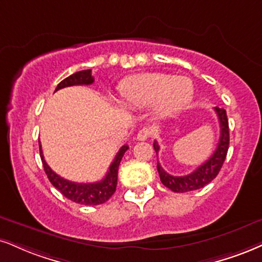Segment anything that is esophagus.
Returning a JSON list of instances; mask_svg holds the SVG:
<instances>
[{"label":"esophagus","instance_id":"1","mask_svg":"<svg viewBox=\"0 0 262 262\" xmlns=\"http://www.w3.org/2000/svg\"><path fill=\"white\" fill-rule=\"evenodd\" d=\"M150 134H151L150 128L143 127V128H142V130L138 131V134H137V140H138V141H146L147 138H149Z\"/></svg>","mask_w":262,"mask_h":262}]
</instances>
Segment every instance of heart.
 <instances>
[{
    "instance_id": "heart-1",
    "label": "heart",
    "mask_w": 262,
    "mask_h": 262,
    "mask_svg": "<svg viewBox=\"0 0 262 262\" xmlns=\"http://www.w3.org/2000/svg\"><path fill=\"white\" fill-rule=\"evenodd\" d=\"M194 89L188 77L163 73L140 74L127 77L119 85L122 102L132 106L153 104L158 115L175 114L188 104Z\"/></svg>"
}]
</instances>
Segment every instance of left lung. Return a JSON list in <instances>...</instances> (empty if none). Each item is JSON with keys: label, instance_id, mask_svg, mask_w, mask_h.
Segmentation results:
<instances>
[{"label": "left lung", "instance_id": "1", "mask_svg": "<svg viewBox=\"0 0 262 262\" xmlns=\"http://www.w3.org/2000/svg\"><path fill=\"white\" fill-rule=\"evenodd\" d=\"M215 112L217 114L219 121H220V140H219L217 147L211 157L202 164L198 169H195L192 173L185 176H172L167 173L165 170L161 167L158 161L157 169L159 172L160 181L164 186L176 193H185L189 190H195L208 185L220 172L224 161L227 156L228 146H230V128H228V119L226 111L219 106H215ZM156 153L159 151L158 142L154 141L153 143Z\"/></svg>", "mask_w": 262, "mask_h": 262}]
</instances>
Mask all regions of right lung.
<instances>
[{"label": "right lung", "mask_w": 262, "mask_h": 262, "mask_svg": "<svg viewBox=\"0 0 262 262\" xmlns=\"http://www.w3.org/2000/svg\"><path fill=\"white\" fill-rule=\"evenodd\" d=\"M95 81L93 76L91 75V69L89 70H81L77 72L73 75L68 76L63 81L58 83L56 87V91L64 87L75 86V85H91ZM54 91V92H56ZM38 146H40V157L42 160V165H43L45 172L50 180V182L59 190L66 198L70 199L72 202H75L77 204L82 205H99L105 203L111 196L114 194L116 190V185H118V170L120 161L124 157L125 151L128 149L127 144L122 146L119 149L118 154H116L114 160L109 166L108 172H106L105 177L98 182L93 183H79V182H72V181L63 179L59 175H57L54 171L47 165L46 160H45L43 154H42L41 149V142L38 141Z\"/></svg>", "instance_id": "add662e5"}]
</instances>
